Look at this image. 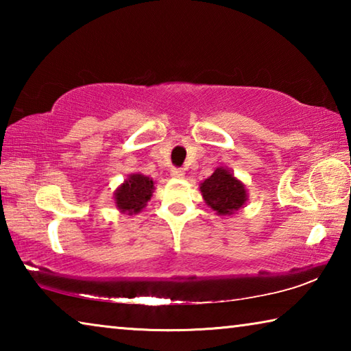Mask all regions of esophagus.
Segmentation results:
<instances>
[{
  "label": "esophagus",
  "instance_id": "esophagus-1",
  "mask_svg": "<svg viewBox=\"0 0 351 351\" xmlns=\"http://www.w3.org/2000/svg\"><path fill=\"white\" fill-rule=\"evenodd\" d=\"M170 173H171V176H173V178H184V175H186L181 167H173V169L170 170Z\"/></svg>",
  "mask_w": 351,
  "mask_h": 351
}]
</instances>
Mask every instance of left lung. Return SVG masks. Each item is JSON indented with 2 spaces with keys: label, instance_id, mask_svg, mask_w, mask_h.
<instances>
[{
  "label": "left lung",
  "instance_id": "left-lung-1",
  "mask_svg": "<svg viewBox=\"0 0 351 351\" xmlns=\"http://www.w3.org/2000/svg\"><path fill=\"white\" fill-rule=\"evenodd\" d=\"M201 193L218 215H230L246 203L245 186L224 169H217L201 184Z\"/></svg>",
  "mask_w": 351,
  "mask_h": 351
}]
</instances>
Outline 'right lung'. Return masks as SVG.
<instances>
[{
	"label": "right lung",
	"instance_id": "right-lung-1",
	"mask_svg": "<svg viewBox=\"0 0 351 351\" xmlns=\"http://www.w3.org/2000/svg\"><path fill=\"white\" fill-rule=\"evenodd\" d=\"M153 181L144 175H132L117 189L116 206L122 212L132 213L144 209L145 203L152 197Z\"/></svg>",
	"mask_w": 351,
	"mask_h": 351
}]
</instances>
